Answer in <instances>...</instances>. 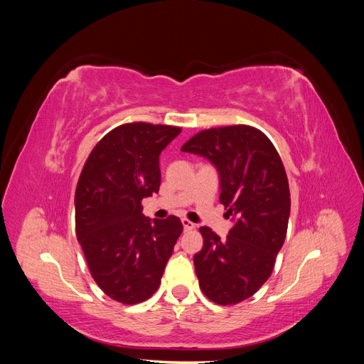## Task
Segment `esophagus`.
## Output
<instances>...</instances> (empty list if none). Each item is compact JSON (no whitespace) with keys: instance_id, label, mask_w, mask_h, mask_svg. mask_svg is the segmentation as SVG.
Instances as JSON below:
<instances>
[{"instance_id":"1","label":"esophagus","mask_w":364,"mask_h":364,"mask_svg":"<svg viewBox=\"0 0 364 364\" xmlns=\"http://www.w3.org/2000/svg\"><path fill=\"white\" fill-rule=\"evenodd\" d=\"M182 225H183V229L185 230H191V229H194V223L193 222H190L188 218H182Z\"/></svg>"}]
</instances>
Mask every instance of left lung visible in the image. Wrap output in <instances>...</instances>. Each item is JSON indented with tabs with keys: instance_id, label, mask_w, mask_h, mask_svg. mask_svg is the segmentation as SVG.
<instances>
[{
	"instance_id": "obj_1",
	"label": "left lung",
	"mask_w": 364,
	"mask_h": 364,
	"mask_svg": "<svg viewBox=\"0 0 364 364\" xmlns=\"http://www.w3.org/2000/svg\"><path fill=\"white\" fill-rule=\"evenodd\" d=\"M218 171L220 202L234 226L225 240L200 228L196 274L208 299L232 305L255 294L274 267L287 234L290 190L282 161L261 130L238 124L202 130L181 149Z\"/></svg>"
}]
</instances>
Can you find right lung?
Instances as JSON below:
<instances>
[{
  "mask_svg": "<svg viewBox=\"0 0 364 364\" xmlns=\"http://www.w3.org/2000/svg\"><path fill=\"white\" fill-rule=\"evenodd\" d=\"M181 127L129 123L91 151L75 188V234L87 267L109 297L126 305L155 293L182 234L178 217L142 214L141 200L159 191V155Z\"/></svg>",
  "mask_w": 364,
  "mask_h": 364,
  "instance_id": "add662e5",
  "label": "right lung"
}]
</instances>
